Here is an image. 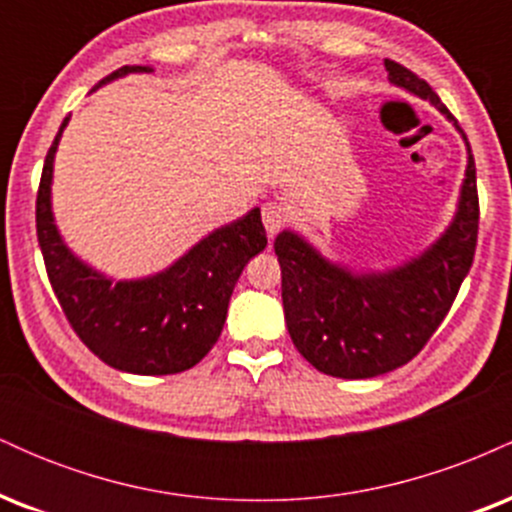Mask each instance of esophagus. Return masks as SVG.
Returning a JSON list of instances; mask_svg holds the SVG:
<instances>
[{
  "label": "esophagus",
  "instance_id": "1",
  "mask_svg": "<svg viewBox=\"0 0 512 512\" xmlns=\"http://www.w3.org/2000/svg\"><path fill=\"white\" fill-rule=\"evenodd\" d=\"M262 223H264V228H267V236L274 238L276 233H279L281 228H284L286 209L281 207L279 202H267L262 207Z\"/></svg>",
  "mask_w": 512,
  "mask_h": 512
}]
</instances>
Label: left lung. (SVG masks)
Wrapping results in <instances>:
<instances>
[{
  "mask_svg": "<svg viewBox=\"0 0 512 512\" xmlns=\"http://www.w3.org/2000/svg\"><path fill=\"white\" fill-rule=\"evenodd\" d=\"M385 69L390 84L448 117L467 146V168L448 228L397 267L356 272L332 262L291 228L276 236L281 301L293 344L310 366L344 380L390 373L419 354L448 315L477 248V168L462 127L424 79L392 60H385Z\"/></svg>",
  "mask_w": 512,
  "mask_h": 512,
  "instance_id": "8db88e82",
  "label": "left lung"
}]
</instances>
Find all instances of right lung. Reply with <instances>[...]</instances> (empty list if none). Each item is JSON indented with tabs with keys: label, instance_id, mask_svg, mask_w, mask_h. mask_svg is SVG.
Listing matches in <instances>:
<instances>
[{
	"label": "right lung",
	"instance_id": "add662e5",
	"mask_svg": "<svg viewBox=\"0 0 512 512\" xmlns=\"http://www.w3.org/2000/svg\"><path fill=\"white\" fill-rule=\"evenodd\" d=\"M149 72L154 69L142 64L122 67L96 88ZM67 125L64 117L45 156L35 223L52 291L69 325L93 354L122 373L173 375L197 366L219 339L245 264L267 248L260 209L214 228L161 272L139 279L105 276L69 250L52 214V170Z\"/></svg>",
	"mask_w": 512,
	"mask_h": 512
}]
</instances>
